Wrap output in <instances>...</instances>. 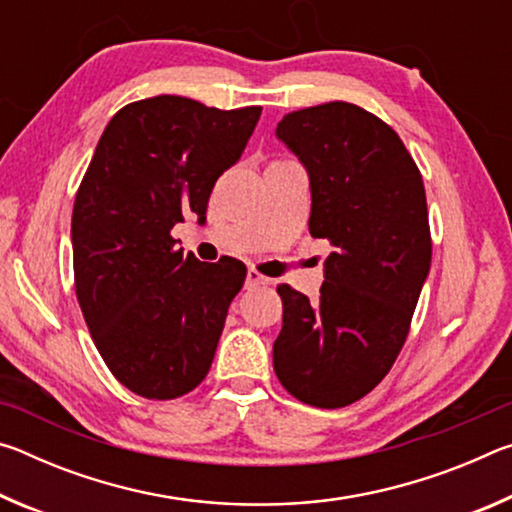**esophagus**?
I'll return each instance as SVG.
<instances>
[{
  "label": "esophagus",
  "instance_id": "esophagus-1",
  "mask_svg": "<svg viewBox=\"0 0 512 512\" xmlns=\"http://www.w3.org/2000/svg\"><path fill=\"white\" fill-rule=\"evenodd\" d=\"M259 284H268V280H266L262 273L255 271V268H248V273H246V289L259 287Z\"/></svg>",
  "mask_w": 512,
  "mask_h": 512
}]
</instances>
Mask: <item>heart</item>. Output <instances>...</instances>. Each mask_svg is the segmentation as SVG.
Wrapping results in <instances>:
<instances>
[{
  "mask_svg": "<svg viewBox=\"0 0 512 512\" xmlns=\"http://www.w3.org/2000/svg\"><path fill=\"white\" fill-rule=\"evenodd\" d=\"M273 164H277V162H273Z\"/></svg>",
  "mask_w": 512,
  "mask_h": 512,
  "instance_id": "obj_1",
  "label": "heart"
}]
</instances>
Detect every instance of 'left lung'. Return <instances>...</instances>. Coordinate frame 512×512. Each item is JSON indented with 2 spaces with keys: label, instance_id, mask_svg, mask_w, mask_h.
<instances>
[{
  "label": "left lung",
  "instance_id": "left-lung-1",
  "mask_svg": "<svg viewBox=\"0 0 512 512\" xmlns=\"http://www.w3.org/2000/svg\"><path fill=\"white\" fill-rule=\"evenodd\" d=\"M275 135L305 164L309 232L327 239L320 298L280 284V384L309 406L341 409L388 375L409 336L431 266L418 164L391 126L354 103L284 115Z\"/></svg>",
  "mask_w": 512,
  "mask_h": 512
}]
</instances>
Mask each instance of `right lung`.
I'll return each instance as SVG.
<instances>
[{
    "label": "right lung",
    "instance_id": "add662e5",
    "mask_svg": "<svg viewBox=\"0 0 512 512\" xmlns=\"http://www.w3.org/2000/svg\"><path fill=\"white\" fill-rule=\"evenodd\" d=\"M259 115V106L219 110L173 94L128 103L76 192V298L101 359L146 400L201 384L244 287V264L183 255L171 228L189 212L205 221L214 183L241 158Z\"/></svg>",
    "mask_w": 512,
    "mask_h": 512
}]
</instances>
